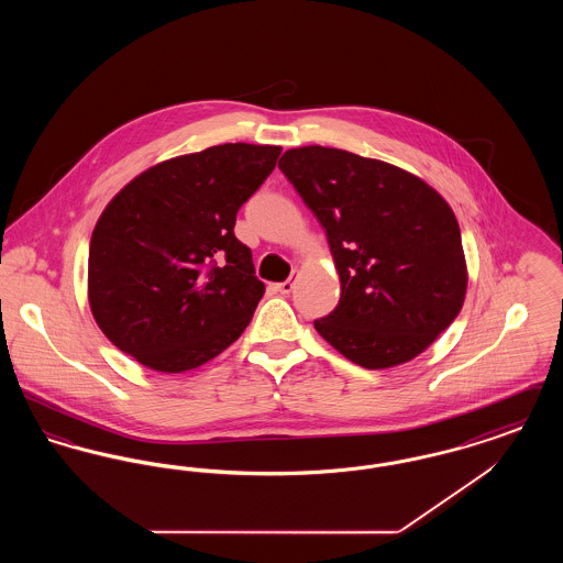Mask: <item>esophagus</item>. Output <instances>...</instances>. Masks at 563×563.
Returning a JSON list of instances; mask_svg holds the SVG:
<instances>
[{"mask_svg":"<svg viewBox=\"0 0 563 563\" xmlns=\"http://www.w3.org/2000/svg\"><path fill=\"white\" fill-rule=\"evenodd\" d=\"M295 280H297V274H294V276H291L289 280H285V283H278L274 289H276L278 294L289 295L294 291Z\"/></svg>","mask_w":563,"mask_h":563,"instance_id":"esophagus-1","label":"esophagus"}]
</instances>
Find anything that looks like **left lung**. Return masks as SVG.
Instances as JSON below:
<instances>
[{
	"label": "left lung",
	"mask_w": 563,
	"mask_h": 563,
	"mask_svg": "<svg viewBox=\"0 0 563 563\" xmlns=\"http://www.w3.org/2000/svg\"><path fill=\"white\" fill-rule=\"evenodd\" d=\"M278 168L321 221L340 274L338 308L314 321L365 369L397 367L452 324L468 272L445 198L395 164L346 150H287Z\"/></svg>",
	"instance_id": "1"
}]
</instances>
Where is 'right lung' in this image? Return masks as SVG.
Instances as JSON below:
<instances>
[{"instance_id": "add662e5", "label": "right lung", "mask_w": 563, "mask_h": 563, "mask_svg": "<svg viewBox=\"0 0 563 563\" xmlns=\"http://www.w3.org/2000/svg\"><path fill=\"white\" fill-rule=\"evenodd\" d=\"M283 147L223 143L161 162L120 189L88 253V301L115 349L181 374L232 346L266 291L236 213Z\"/></svg>"}]
</instances>
